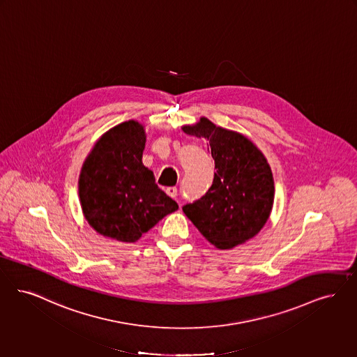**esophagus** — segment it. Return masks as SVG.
<instances>
[{
	"label": "esophagus",
	"instance_id": "34e87169",
	"mask_svg": "<svg viewBox=\"0 0 357 357\" xmlns=\"http://www.w3.org/2000/svg\"><path fill=\"white\" fill-rule=\"evenodd\" d=\"M166 192H167V195L172 197V198H176V195H178L176 187H167V188H166Z\"/></svg>",
	"mask_w": 357,
	"mask_h": 357
}]
</instances>
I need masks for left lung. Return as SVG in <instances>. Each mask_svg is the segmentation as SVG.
<instances>
[{
    "instance_id": "left-lung-1",
    "label": "left lung",
    "mask_w": 357,
    "mask_h": 357,
    "mask_svg": "<svg viewBox=\"0 0 357 357\" xmlns=\"http://www.w3.org/2000/svg\"><path fill=\"white\" fill-rule=\"evenodd\" d=\"M183 131L204 138L215 160L213 185L183 213L219 250H231L260 232L271 215L275 185L267 158L241 132L200 116Z\"/></svg>"
}]
</instances>
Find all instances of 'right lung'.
<instances>
[{"mask_svg": "<svg viewBox=\"0 0 357 357\" xmlns=\"http://www.w3.org/2000/svg\"><path fill=\"white\" fill-rule=\"evenodd\" d=\"M146 131L130 119L107 130L86 157L78 179L81 208L89 226L105 238L137 242L166 215L175 200L142 163Z\"/></svg>", "mask_w": 357, "mask_h": 357, "instance_id": "obj_1", "label": "right lung"}]
</instances>
